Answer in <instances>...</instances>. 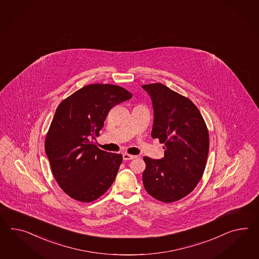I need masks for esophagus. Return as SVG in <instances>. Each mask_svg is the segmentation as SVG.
I'll use <instances>...</instances> for the list:
<instances>
[{"label":"esophagus","mask_w":259,"mask_h":259,"mask_svg":"<svg viewBox=\"0 0 259 259\" xmlns=\"http://www.w3.org/2000/svg\"><path fill=\"white\" fill-rule=\"evenodd\" d=\"M123 160H132L134 158H136V155H132V154H122Z\"/></svg>","instance_id":"esophagus-1"}]
</instances>
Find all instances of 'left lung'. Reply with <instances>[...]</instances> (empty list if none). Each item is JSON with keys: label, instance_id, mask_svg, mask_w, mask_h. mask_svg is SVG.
I'll return each instance as SVG.
<instances>
[{"label": "left lung", "instance_id": "obj_1", "mask_svg": "<svg viewBox=\"0 0 259 259\" xmlns=\"http://www.w3.org/2000/svg\"><path fill=\"white\" fill-rule=\"evenodd\" d=\"M142 88L154 107L152 138L165 144L162 159L143 157V186L154 199L172 203L189 195L203 176L209 150L208 130L189 98L160 83Z\"/></svg>", "mask_w": 259, "mask_h": 259}]
</instances>
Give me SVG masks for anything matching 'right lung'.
I'll use <instances>...</instances> for the list:
<instances>
[{
    "label": "right lung",
    "instance_id": "obj_1",
    "mask_svg": "<svg viewBox=\"0 0 259 259\" xmlns=\"http://www.w3.org/2000/svg\"><path fill=\"white\" fill-rule=\"evenodd\" d=\"M132 98L125 89L88 84L63 100L45 140L56 182L72 199L91 203L111 187L122 155L99 149L94 141L113 106Z\"/></svg>",
    "mask_w": 259,
    "mask_h": 259
}]
</instances>
